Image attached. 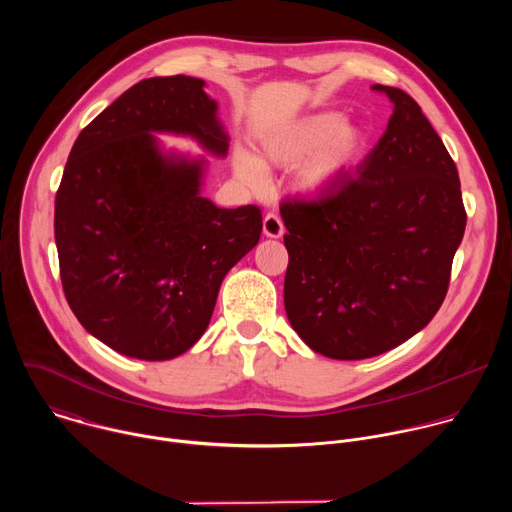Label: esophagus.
<instances>
[{"instance_id": "esophagus-1", "label": "esophagus", "mask_w": 512, "mask_h": 512, "mask_svg": "<svg viewBox=\"0 0 512 512\" xmlns=\"http://www.w3.org/2000/svg\"><path fill=\"white\" fill-rule=\"evenodd\" d=\"M283 231H285V229H283L281 218H279L275 212L265 214V218H263V233H265V237L277 239V237L283 235Z\"/></svg>"}]
</instances>
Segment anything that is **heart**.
<instances>
[{
    "label": "heart",
    "instance_id": "heart-1",
    "mask_svg": "<svg viewBox=\"0 0 512 512\" xmlns=\"http://www.w3.org/2000/svg\"><path fill=\"white\" fill-rule=\"evenodd\" d=\"M362 145L360 127L342 123V115L336 111H320L267 131L259 139L257 158L237 152L233 166L251 190L261 192L267 186L263 166L294 168L304 161L296 174V188L304 194H318L352 166Z\"/></svg>",
    "mask_w": 512,
    "mask_h": 512
}]
</instances>
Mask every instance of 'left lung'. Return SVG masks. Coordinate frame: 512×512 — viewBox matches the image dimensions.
Masks as SVG:
<instances>
[{"instance_id": "left-lung-1", "label": "left lung", "mask_w": 512, "mask_h": 512, "mask_svg": "<svg viewBox=\"0 0 512 512\" xmlns=\"http://www.w3.org/2000/svg\"><path fill=\"white\" fill-rule=\"evenodd\" d=\"M373 89L389 97L393 115L367 160L316 200L279 206L287 320L336 360L383 354L429 324L466 229L444 141L405 91Z\"/></svg>"}]
</instances>
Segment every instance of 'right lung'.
<instances>
[{"instance_id":"right-lung-1","label":"right lung","mask_w":512,"mask_h":512,"mask_svg":"<svg viewBox=\"0 0 512 512\" xmlns=\"http://www.w3.org/2000/svg\"><path fill=\"white\" fill-rule=\"evenodd\" d=\"M216 109L202 79H145L70 150L54 204L62 289L83 328L119 354L170 360L194 346L225 275L259 243V206L218 208L200 194L206 160L164 152L154 135H188L225 158Z\"/></svg>"}]
</instances>
